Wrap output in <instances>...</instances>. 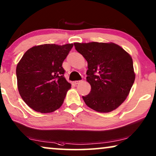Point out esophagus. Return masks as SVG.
Wrapping results in <instances>:
<instances>
[{"label":"esophagus","instance_id":"34e87169","mask_svg":"<svg viewBox=\"0 0 156 156\" xmlns=\"http://www.w3.org/2000/svg\"><path fill=\"white\" fill-rule=\"evenodd\" d=\"M80 82V80H75L73 83H74V84H75V85H77Z\"/></svg>","mask_w":156,"mask_h":156}]
</instances>
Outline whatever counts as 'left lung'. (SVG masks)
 <instances>
[{
	"instance_id": "obj_1",
	"label": "left lung",
	"mask_w": 156,
	"mask_h": 156,
	"mask_svg": "<svg viewBox=\"0 0 156 156\" xmlns=\"http://www.w3.org/2000/svg\"><path fill=\"white\" fill-rule=\"evenodd\" d=\"M87 61V81L91 91L83 96L90 108L109 112L122 105L135 80L131 56L115 43H74Z\"/></svg>"
}]
</instances>
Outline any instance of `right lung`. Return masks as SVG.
Returning a JSON list of instances; mask_svg holds the SVG:
<instances>
[{
	"instance_id": "right-lung-1",
	"label": "right lung",
	"mask_w": 156,
	"mask_h": 156,
	"mask_svg": "<svg viewBox=\"0 0 156 156\" xmlns=\"http://www.w3.org/2000/svg\"><path fill=\"white\" fill-rule=\"evenodd\" d=\"M73 46V44L35 46L28 49L17 63L19 93L34 111L50 113L62 105L71 86L64 77L62 63Z\"/></svg>"
}]
</instances>
